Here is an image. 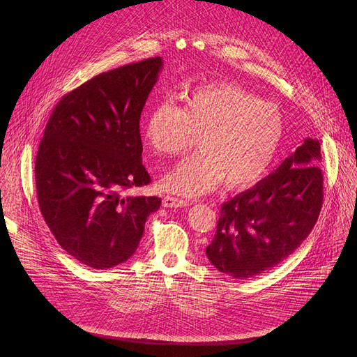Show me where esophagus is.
<instances>
[{
    "instance_id": "1",
    "label": "esophagus",
    "mask_w": 357,
    "mask_h": 357,
    "mask_svg": "<svg viewBox=\"0 0 357 357\" xmlns=\"http://www.w3.org/2000/svg\"><path fill=\"white\" fill-rule=\"evenodd\" d=\"M162 205H164V208H185L189 205V202L183 200V199L174 197V196H165L162 200Z\"/></svg>"
}]
</instances>
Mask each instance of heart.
Masks as SVG:
<instances>
[{
  "label": "heart",
  "instance_id": "obj_1",
  "mask_svg": "<svg viewBox=\"0 0 357 357\" xmlns=\"http://www.w3.org/2000/svg\"><path fill=\"white\" fill-rule=\"evenodd\" d=\"M181 106L161 101L146 114L142 134L158 155L175 157L199 137V155L188 158L161 181L168 192L205 195L225 182L231 190L260 182L284 137V120L273 103L238 84L212 82L179 96Z\"/></svg>",
  "mask_w": 357,
  "mask_h": 357
}]
</instances>
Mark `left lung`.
I'll use <instances>...</instances> for the list:
<instances>
[{
  "instance_id": "obj_1",
  "label": "left lung",
  "mask_w": 357,
  "mask_h": 357,
  "mask_svg": "<svg viewBox=\"0 0 357 357\" xmlns=\"http://www.w3.org/2000/svg\"><path fill=\"white\" fill-rule=\"evenodd\" d=\"M321 144L305 138L267 178L222 205L206 247L223 274L245 280L284 261L314 229L324 200Z\"/></svg>"
}]
</instances>
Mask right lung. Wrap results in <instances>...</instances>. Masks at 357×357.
<instances>
[{
	"label": "right lung",
	"instance_id": "obj_1",
	"mask_svg": "<svg viewBox=\"0 0 357 357\" xmlns=\"http://www.w3.org/2000/svg\"><path fill=\"white\" fill-rule=\"evenodd\" d=\"M162 65L157 56L94 76L63 96L46 124L35 161L39 209L62 248L87 267L127 261L161 206L157 196L127 192L151 182L139 117Z\"/></svg>",
	"mask_w": 357,
	"mask_h": 357
}]
</instances>
